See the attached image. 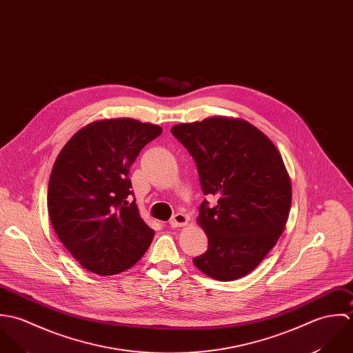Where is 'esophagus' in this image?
<instances>
[{
	"instance_id": "esophagus-1",
	"label": "esophagus",
	"mask_w": 353,
	"mask_h": 353,
	"mask_svg": "<svg viewBox=\"0 0 353 353\" xmlns=\"http://www.w3.org/2000/svg\"><path fill=\"white\" fill-rule=\"evenodd\" d=\"M190 221V216L183 214V212H177L176 215H173V218L169 221V225L172 228H181V226H185Z\"/></svg>"
}]
</instances>
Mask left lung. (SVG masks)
<instances>
[{
	"label": "left lung",
	"instance_id": "1",
	"mask_svg": "<svg viewBox=\"0 0 353 353\" xmlns=\"http://www.w3.org/2000/svg\"><path fill=\"white\" fill-rule=\"evenodd\" d=\"M172 134L196 162L203 201L198 223L208 251L194 265L218 281L251 273L277 244L292 203L281 154L262 131L241 119L209 117L177 124Z\"/></svg>",
	"mask_w": 353,
	"mask_h": 353
}]
</instances>
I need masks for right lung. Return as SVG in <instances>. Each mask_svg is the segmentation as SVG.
Here are the masks:
<instances>
[{
  "mask_svg": "<svg viewBox=\"0 0 353 353\" xmlns=\"http://www.w3.org/2000/svg\"><path fill=\"white\" fill-rule=\"evenodd\" d=\"M159 125L134 119L94 121L60 151L49 180L52 225L88 272L119 274L150 247L154 230L131 202L130 169L141 148L159 137Z\"/></svg>",
  "mask_w": 353,
  "mask_h": 353,
  "instance_id": "obj_1",
  "label": "right lung"
}]
</instances>
